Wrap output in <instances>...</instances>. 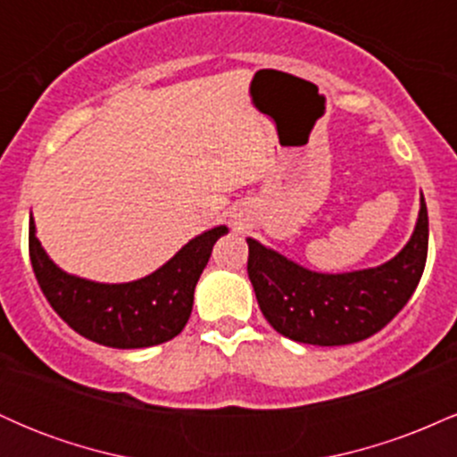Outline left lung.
Wrapping results in <instances>:
<instances>
[{
	"instance_id": "obj_1",
	"label": "left lung",
	"mask_w": 457,
	"mask_h": 457,
	"mask_svg": "<svg viewBox=\"0 0 457 457\" xmlns=\"http://www.w3.org/2000/svg\"><path fill=\"white\" fill-rule=\"evenodd\" d=\"M428 236L421 195L411 240L385 264L328 275L246 238V272L262 313L283 337L312 345L356 344L385 328L417 290L426 269Z\"/></svg>"
}]
</instances>
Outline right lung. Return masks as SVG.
<instances>
[{"label":"right lung","mask_w":457,"mask_h":457,"mask_svg":"<svg viewBox=\"0 0 457 457\" xmlns=\"http://www.w3.org/2000/svg\"><path fill=\"white\" fill-rule=\"evenodd\" d=\"M225 225L195 236L170 262L129 283L68 275L36 238L29 219V260L40 290L72 330L109 348H150L174 339L188 322L193 295Z\"/></svg>","instance_id":"1"}]
</instances>
